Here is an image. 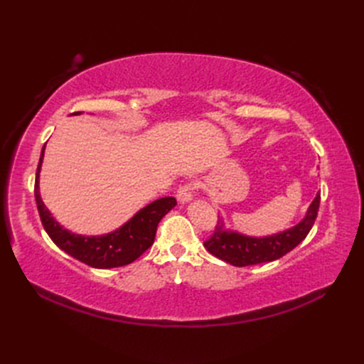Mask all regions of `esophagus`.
<instances>
[{
	"label": "esophagus",
	"instance_id": "obj_1",
	"mask_svg": "<svg viewBox=\"0 0 364 364\" xmlns=\"http://www.w3.org/2000/svg\"><path fill=\"white\" fill-rule=\"evenodd\" d=\"M194 191H196V183L185 182L179 186L178 194H176V199H178L179 203H188L193 200Z\"/></svg>",
	"mask_w": 364,
	"mask_h": 364
}]
</instances>
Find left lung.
I'll list each match as a JSON object with an SVG mask.
<instances>
[{
    "label": "left lung",
    "mask_w": 364,
    "mask_h": 364,
    "mask_svg": "<svg viewBox=\"0 0 364 364\" xmlns=\"http://www.w3.org/2000/svg\"><path fill=\"white\" fill-rule=\"evenodd\" d=\"M321 205V193H317L305 217L296 226L282 232L267 237H249L237 230L225 228L223 220H218L211 238L205 241V247L214 257L235 267L253 266V264L270 262L293 250L310 232Z\"/></svg>",
    "instance_id": "obj_1"
}]
</instances>
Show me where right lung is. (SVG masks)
<instances>
[{"mask_svg": "<svg viewBox=\"0 0 364 364\" xmlns=\"http://www.w3.org/2000/svg\"><path fill=\"white\" fill-rule=\"evenodd\" d=\"M79 114L82 112H74V115ZM43 151H46V146L42 147L36 170L35 197L43 229H46V232L53 240L54 245L63 252H67L73 258L95 269L126 266V264L134 262L136 258H139L153 245L158 223L165 214L176 206L174 197H162V199L149 203L139 209L129 222L115 229L114 232L91 237L73 234L54 220L46 203L41 199L39 173L43 161Z\"/></svg>", "mask_w": 364, "mask_h": 364, "instance_id": "right-lung-1", "label": "right lung"}]
</instances>
